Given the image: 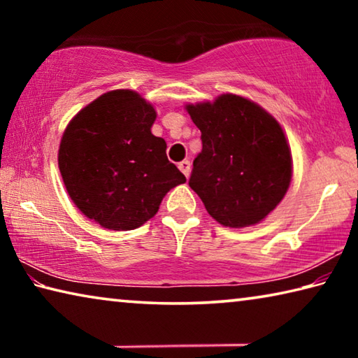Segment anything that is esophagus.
Segmentation results:
<instances>
[{
  "mask_svg": "<svg viewBox=\"0 0 358 358\" xmlns=\"http://www.w3.org/2000/svg\"><path fill=\"white\" fill-rule=\"evenodd\" d=\"M178 169H180V171H181V172H183V173H185V177L187 178V177H189V173H191V162H189V161H187V159H185V161H181V162H180V164H178Z\"/></svg>",
  "mask_w": 358,
  "mask_h": 358,
  "instance_id": "34e87169",
  "label": "esophagus"
}]
</instances>
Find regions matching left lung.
Instances as JSON below:
<instances>
[{
  "mask_svg": "<svg viewBox=\"0 0 358 358\" xmlns=\"http://www.w3.org/2000/svg\"><path fill=\"white\" fill-rule=\"evenodd\" d=\"M186 108L202 132L189 186L210 216L226 227L262 221L282 201L292 177V156L280 123L237 94Z\"/></svg>",
  "mask_w": 358,
  "mask_h": 358,
  "instance_id": "left-lung-1",
  "label": "left lung"
}]
</instances>
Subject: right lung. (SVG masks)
<instances>
[{
  "instance_id": "right-lung-1",
  "label": "right lung",
  "mask_w": 358,
  "mask_h": 358,
  "mask_svg": "<svg viewBox=\"0 0 358 358\" xmlns=\"http://www.w3.org/2000/svg\"><path fill=\"white\" fill-rule=\"evenodd\" d=\"M156 112L131 90H115L82 108L66 128L58 166L82 213L110 230L141 227L162 197L186 181L151 134Z\"/></svg>"
}]
</instances>
